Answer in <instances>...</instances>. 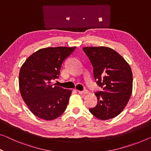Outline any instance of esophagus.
<instances>
[{
    "label": "esophagus",
    "mask_w": 151,
    "mask_h": 151,
    "mask_svg": "<svg viewBox=\"0 0 151 151\" xmlns=\"http://www.w3.org/2000/svg\"><path fill=\"white\" fill-rule=\"evenodd\" d=\"M78 93L79 94H81V95H85V94L88 93V91L87 90H84V91H77Z\"/></svg>",
    "instance_id": "esophagus-1"
}]
</instances>
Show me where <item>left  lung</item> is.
<instances>
[{"label":"left lung","mask_w":151,"mask_h":151,"mask_svg":"<svg viewBox=\"0 0 151 151\" xmlns=\"http://www.w3.org/2000/svg\"><path fill=\"white\" fill-rule=\"evenodd\" d=\"M83 51L93 67L94 78L102 89L95 93L96 107L89 111L105 121L118 116L129 102L133 88L129 64L114 49L107 47H85Z\"/></svg>","instance_id":"left-lung-1"}]
</instances>
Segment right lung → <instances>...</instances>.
<instances>
[{
  "instance_id": "obj_1",
  "label": "right lung",
  "mask_w": 151,
  "mask_h": 151,
  "mask_svg": "<svg viewBox=\"0 0 151 151\" xmlns=\"http://www.w3.org/2000/svg\"><path fill=\"white\" fill-rule=\"evenodd\" d=\"M76 47H47L27 58L19 74V88L22 99L36 116L54 120L65 111L72 93L53 83L58 78L64 60Z\"/></svg>"
}]
</instances>
